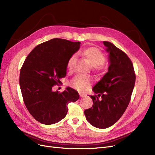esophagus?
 I'll list each match as a JSON object with an SVG mask.
<instances>
[{"label": "esophagus", "mask_w": 155, "mask_h": 155, "mask_svg": "<svg viewBox=\"0 0 155 155\" xmlns=\"http://www.w3.org/2000/svg\"><path fill=\"white\" fill-rule=\"evenodd\" d=\"M79 96H80V97H84L85 96V94H83V93H79Z\"/></svg>", "instance_id": "esophagus-1"}]
</instances>
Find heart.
Returning a JSON list of instances; mask_svg holds the SVG:
<instances>
[{
    "label": "heart",
    "mask_w": 155,
    "mask_h": 155,
    "mask_svg": "<svg viewBox=\"0 0 155 155\" xmlns=\"http://www.w3.org/2000/svg\"><path fill=\"white\" fill-rule=\"evenodd\" d=\"M82 55L85 57L87 61L92 67L96 69L100 70L105 62V55L103 51L95 46H91L85 48L81 51ZM75 60V55H72L69 58L67 62V68L68 70L72 68L73 63ZM92 83L91 77L83 74H78L70 81V85L79 91H83L90 87Z\"/></svg>",
    "instance_id": "obj_1"
}]
</instances>
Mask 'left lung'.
I'll return each instance as SVG.
<instances>
[{
    "label": "left lung",
    "mask_w": 155,
    "mask_h": 155,
    "mask_svg": "<svg viewBox=\"0 0 155 155\" xmlns=\"http://www.w3.org/2000/svg\"><path fill=\"white\" fill-rule=\"evenodd\" d=\"M104 45L109 53L110 65L108 72L92 88L97 94L91 96L92 107L84 111L88 122L100 129L109 127L123 115L136 79L133 63L127 55L110 42L104 41Z\"/></svg>",
    "instance_id": "8db88e82"
}]
</instances>
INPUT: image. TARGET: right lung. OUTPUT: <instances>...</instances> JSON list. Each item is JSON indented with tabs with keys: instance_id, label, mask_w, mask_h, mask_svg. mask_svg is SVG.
Masks as SVG:
<instances>
[{
	"instance_id": "1",
	"label": "right lung",
	"mask_w": 155,
	"mask_h": 155,
	"mask_svg": "<svg viewBox=\"0 0 155 155\" xmlns=\"http://www.w3.org/2000/svg\"><path fill=\"white\" fill-rule=\"evenodd\" d=\"M80 42L55 38L33 49L21 68L19 84L25 104L39 122L51 125L66 116L67 105L79 97L78 91L68 87L60 93L52 88L67 74L69 58L79 49Z\"/></svg>"
}]
</instances>
